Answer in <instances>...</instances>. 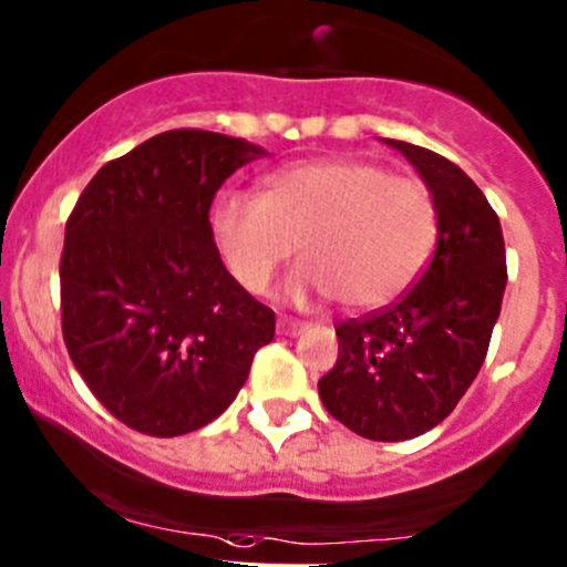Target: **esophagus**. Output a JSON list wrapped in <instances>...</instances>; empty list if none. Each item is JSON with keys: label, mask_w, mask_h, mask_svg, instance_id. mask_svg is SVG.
I'll list each match as a JSON object with an SVG mask.
<instances>
[{"label": "esophagus", "mask_w": 567, "mask_h": 567, "mask_svg": "<svg viewBox=\"0 0 567 567\" xmlns=\"http://www.w3.org/2000/svg\"><path fill=\"white\" fill-rule=\"evenodd\" d=\"M303 322H298V320H293V317H279L277 320V333L279 336H298V333H303Z\"/></svg>", "instance_id": "1"}]
</instances>
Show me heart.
Here are the masks:
<instances>
[{
	"instance_id": "b5f03b06",
	"label": "heart",
	"mask_w": 567,
	"mask_h": 567,
	"mask_svg": "<svg viewBox=\"0 0 567 567\" xmlns=\"http://www.w3.org/2000/svg\"><path fill=\"white\" fill-rule=\"evenodd\" d=\"M223 264L250 293H264L298 245L301 264L285 301L339 298L379 309L406 293L439 241L427 185L360 158L298 161L266 174L264 193L228 190L213 207Z\"/></svg>"
}]
</instances>
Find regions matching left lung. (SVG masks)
<instances>
[{"label": "left lung", "mask_w": 567, "mask_h": 567, "mask_svg": "<svg viewBox=\"0 0 567 567\" xmlns=\"http://www.w3.org/2000/svg\"><path fill=\"white\" fill-rule=\"evenodd\" d=\"M382 142L433 193L439 241L401 301L336 328L339 360L317 390L363 439L406 441L446 420L482 369L506 290V245L487 196L457 164L409 142Z\"/></svg>", "instance_id": "obj_1"}]
</instances>
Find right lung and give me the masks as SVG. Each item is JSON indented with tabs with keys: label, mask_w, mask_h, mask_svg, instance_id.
Listing matches in <instances>:
<instances>
[{
	"label": "right lung",
	"mask_w": 567,
	"mask_h": 567,
	"mask_svg": "<svg viewBox=\"0 0 567 567\" xmlns=\"http://www.w3.org/2000/svg\"><path fill=\"white\" fill-rule=\"evenodd\" d=\"M260 155L226 134H155L104 164L66 220V350L134 431L172 439L213 422L274 339V312L228 274L209 223L217 188Z\"/></svg>",
	"instance_id": "obj_1"
}]
</instances>
